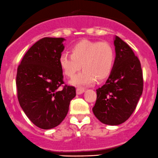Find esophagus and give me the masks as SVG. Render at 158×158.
<instances>
[{
	"instance_id": "34e87169",
	"label": "esophagus",
	"mask_w": 158,
	"mask_h": 158,
	"mask_svg": "<svg viewBox=\"0 0 158 158\" xmlns=\"http://www.w3.org/2000/svg\"><path fill=\"white\" fill-rule=\"evenodd\" d=\"M84 91H85V90H84V88H81V87H78V88H77V90H76L77 94H81L84 93Z\"/></svg>"
}]
</instances>
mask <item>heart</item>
I'll return each instance as SVG.
<instances>
[{
  "mask_svg": "<svg viewBox=\"0 0 158 158\" xmlns=\"http://www.w3.org/2000/svg\"><path fill=\"white\" fill-rule=\"evenodd\" d=\"M114 60V51L109 43L82 40L71 47V55L62 54L60 56L59 64L68 77H74L82 66L84 70L70 83L84 87L93 84L96 79L101 81L108 77Z\"/></svg>",
  "mask_w": 158,
  "mask_h": 158,
  "instance_id": "heart-1",
  "label": "heart"
}]
</instances>
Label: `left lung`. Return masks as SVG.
Masks as SVG:
<instances>
[{
	"mask_svg": "<svg viewBox=\"0 0 158 158\" xmlns=\"http://www.w3.org/2000/svg\"><path fill=\"white\" fill-rule=\"evenodd\" d=\"M116 57L105 84L97 89V101L92 108L101 123L119 125L125 122L137 107L143 92L140 62L127 44L115 36Z\"/></svg>",
	"mask_w": 158,
	"mask_h": 158,
	"instance_id": "1",
	"label": "left lung"
}]
</instances>
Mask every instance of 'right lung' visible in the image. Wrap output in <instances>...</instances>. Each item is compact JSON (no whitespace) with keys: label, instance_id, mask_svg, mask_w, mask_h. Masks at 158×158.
Returning <instances> with one entry per match:
<instances>
[{"label":"right lung","instance_id":"add662e5","mask_svg":"<svg viewBox=\"0 0 158 158\" xmlns=\"http://www.w3.org/2000/svg\"><path fill=\"white\" fill-rule=\"evenodd\" d=\"M62 37H44L24 54L18 68L16 85L21 108L31 122L44 130L63 121L76 96L72 86H64L59 57L64 49Z\"/></svg>","mask_w":158,"mask_h":158}]
</instances>
